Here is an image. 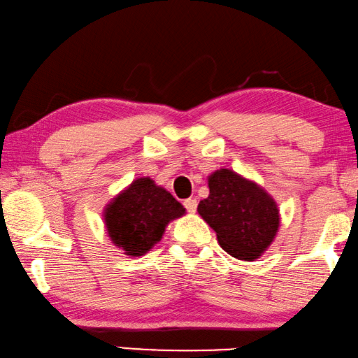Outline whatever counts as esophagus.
I'll list each match as a JSON object with an SVG mask.
<instances>
[{
  "label": "esophagus",
  "instance_id": "esophagus-1",
  "mask_svg": "<svg viewBox=\"0 0 358 358\" xmlns=\"http://www.w3.org/2000/svg\"><path fill=\"white\" fill-rule=\"evenodd\" d=\"M185 208L188 213H196V209H198V199L196 198H188L185 199Z\"/></svg>",
  "mask_w": 358,
  "mask_h": 358
}]
</instances>
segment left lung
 I'll list each match as a JSON object with an SVG mask.
<instances>
[{"instance_id":"obj_1","label":"left lung","mask_w":358,"mask_h":358,"mask_svg":"<svg viewBox=\"0 0 358 358\" xmlns=\"http://www.w3.org/2000/svg\"><path fill=\"white\" fill-rule=\"evenodd\" d=\"M208 185L209 196L198 213L215 231L219 245L234 258L258 259L278 235V203L263 186L230 169L210 173Z\"/></svg>"}]
</instances>
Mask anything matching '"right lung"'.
<instances>
[{"label":"right lung","instance_id":"obj_1","mask_svg":"<svg viewBox=\"0 0 358 358\" xmlns=\"http://www.w3.org/2000/svg\"><path fill=\"white\" fill-rule=\"evenodd\" d=\"M185 213L167 189L152 178L141 177L105 206L103 222L110 241L127 256L139 258L152 250L165 227Z\"/></svg>","mask_w":358,"mask_h":358}]
</instances>
